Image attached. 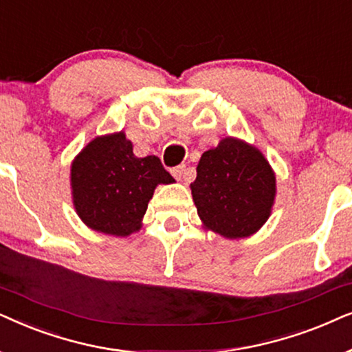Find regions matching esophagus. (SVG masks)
<instances>
[{
	"mask_svg": "<svg viewBox=\"0 0 352 352\" xmlns=\"http://www.w3.org/2000/svg\"><path fill=\"white\" fill-rule=\"evenodd\" d=\"M170 172L177 180H186V179H188V167H186L185 164H180V166L170 168Z\"/></svg>",
	"mask_w": 352,
	"mask_h": 352,
	"instance_id": "34e87169",
	"label": "esophagus"
}]
</instances>
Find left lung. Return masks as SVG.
Instances as JSON below:
<instances>
[{"label": "left lung", "mask_w": 352, "mask_h": 352, "mask_svg": "<svg viewBox=\"0 0 352 352\" xmlns=\"http://www.w3.org/2000/svg\"><path fill=\"white\" fill-rule=\"evenodd\" d=\"M191 195L198 215L225 238L250 236L269 219L275 175L256 148L225 138L199 159Z\"/></svg>", "instance_id": "8db88e82"}]
</instances>
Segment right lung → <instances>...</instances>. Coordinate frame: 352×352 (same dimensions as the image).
I'll list each match as a JSON object with an SVG mask.
<instances>
[{
  "label": "right lung",
  "mask_w": 352,
  "mask_h": 352,
  "mask_svg": "<svg viewBox=\"0 0 352 352\" xmlns=\"http://www.w3.org/2000/svg\"><path fill=\"white\" fill-rule=\"evenodd\" d=\"M70 172L77 214L93 230L114 236L137 232L154 188L175 182L159 157L135 156L122 132L93 140Z\"/></svg>",
  "instance_id": "right-lung-1"
}]
</instances>
